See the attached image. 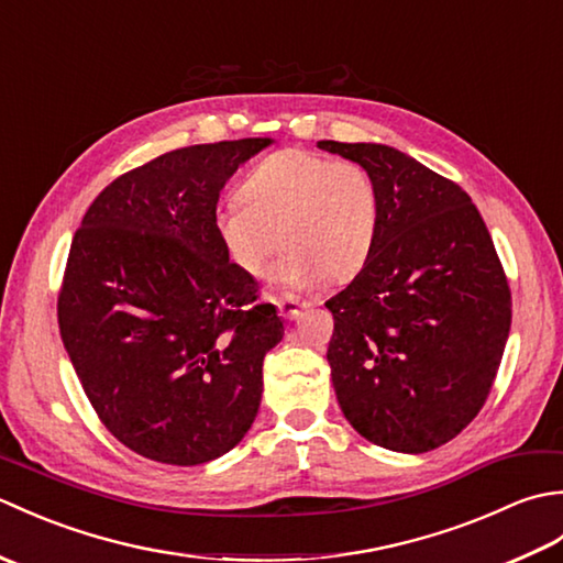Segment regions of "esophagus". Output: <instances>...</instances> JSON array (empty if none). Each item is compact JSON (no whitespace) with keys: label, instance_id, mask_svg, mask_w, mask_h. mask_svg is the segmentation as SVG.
Instances as JSON below:
<instances>
[{"label":"esophagus","instance_id":"1","mask_svg":"<svg viewBox=\"0 0 563 563\" xmlns=\"http://www.w3.org/2000/svg\"><path fill=\"white\" fill-rule=\"evenodd\" d=\"M275 305H278V312H280V317H283V319H290V321L300 317V314H302V309L307 307V302H300V300H297L295 295H283L280 300L275 302Z\"/></svg>","mask_w":563,"mask_h":563}]
</instances>
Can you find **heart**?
Masks as SVG:
<instances>
[{"instance_id": "heart-1", "label": "heart", "mask_w": 563, "mask_h": 563, "mask_svg": "<svg viewBox=\"0 0 563 563\" xmlns=\"http://www.w3.org/2000/svg\"><path fill=\"white\" fill-rule=\"evenodd\" d=\"M239 202L214 210L212 230L227 258L258 278L285 246L271 273L278 288H309L327 278L349 280L373 254L379 198L373 178L353 162L288 147L246 174Z\"/></svg>"}]
</instances>
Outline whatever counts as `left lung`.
<instances>
[{
  "label": "left lung",
  "instance_id": "left-lung-1",
  "mask_svg": "<svg viewBox=\"0 0 563 563\" xmlns=\"http://www.w3.org/2000/svg\"><path fill=\"white\" fill-rule=\"evenodd\" d=\"M361 164L379 198L373 254L327 302V361L365 440L418 454L474 421L510 331V288L479 210L450 178L377 142H317Z\"/></svg>",
  "mask_w": 563,
  "mask_h": 563
}]
</instances>
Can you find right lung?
Here are the masks:
<instances>
[{"label": "right lung", "mask_w": 563, "mask_h": 563, "mask_svg": "<svg viewBox=\"0 0 563 563\" xmlns=\"http://www.w3.org/2000/svg\"><path fill=\"white\" fill-rule=\"evenodd\" d=\"M271 137L166 152L118 176L71 239L59 336L101 423L142 457L194 466L254 423L283 339L212 230L220 190Z\"/></svg>", "instance_id": "1"}]
</instances>
